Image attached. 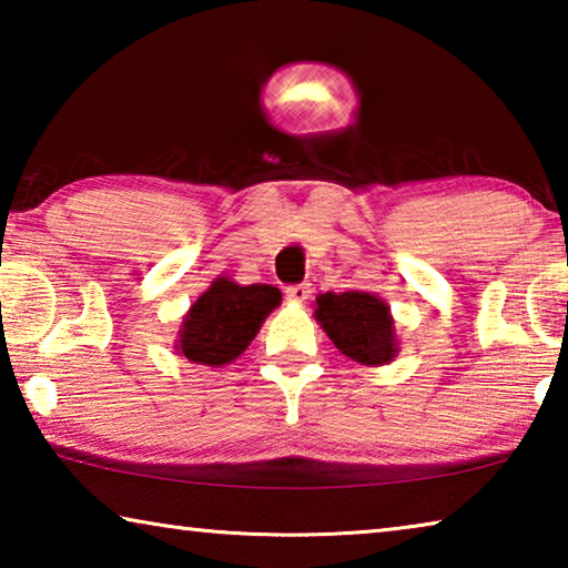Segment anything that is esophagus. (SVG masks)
I'll return each instance as SVG.
<instances>
[{
	"label": "esophagus",
	"instance_id": "1",
	"mask_svg": "<svg viewBox=\"0 0 568 568\" xmlns=\"http://www.w3.org/2000/svg\"><path fill=\"white\" fill-rule=\"evenodd\" d=\"M307 295H311V283H297L285 287V297L293 303H305Z\"/></svg>",
	"mask_w": 568,
	"mask_h": 568
}]
</instances>
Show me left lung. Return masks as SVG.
<instances>
[{"instance_id":"obj_1","label":"left lung","mask_w":568,"mask_h":568,"mask_svg":"<svg viewBox=\"0 0 568 568\" xmlns=\"http://www.w3.org/2000/svg\"><path fill=\"white\" fill-rule=\"evenodd\" d=\"M315 318L335 348L363 365H383L396 358V333L388 305L361 291L318 295Z\"/></svg>"}]
</instances>
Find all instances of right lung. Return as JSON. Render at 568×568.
I'll return each mask as SVG.
<instances>
[{
  "label": "right lung",
  "instance_id": "obj_1",
  "mask_svg": "<svg viewBox=\"0 0 568 568\" xmlns=\"http://www.w3.org/2000/svg\"><path fill=\"white\" fill-rule=\"evenodd\" d=\"M277 303L281 291L273 285H237L230 277H217L185 315L178 348L200 365L220 368L233 363Z\"/></svg>",
  "mask_w": 568,
  "mask_h": 568
}]
</instances>
